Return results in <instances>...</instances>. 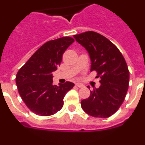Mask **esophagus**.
<instances>
[{"instance_id": "1", "label": "esophagus", "mask_w": 145, "mask_h": 145, "mask_svg": "<svg viewBox=\"0 0 145 145\" xmlns=\"http://www.w3.org/2000/svg\"><path fill=\"white\" fill-rule=\"evenodd\" d=\"M76 86H77V87H79V88H82L84 86V85L82 83H76Z\"/></svg>"}]
</instances>
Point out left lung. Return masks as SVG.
I'll return each mask as SVG.
<instances>
[{"instance_id": "8db88e82", "label": "left lung", "mask_w": 145, "mask_h": 145, "mask_svg": "<svg viewBox=\"0 0 145 145\" xmlns=\"http://www.w3.org/2000/svg\"><path fill=\"white\" fill-rule=\"evenodd\" d=\"M74 37L89 53L90 71H97V77L101 79L99 87L94 88L81 106L94 117H110L118 110L127 92L129 72L125 59L113 43L97 32L86 31Z\"/></svg>"}]
</instances>
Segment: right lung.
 Listing matches in <instances>:
<instances>
[{
  "label": "right lung",
  "instance_id": "obj_1",
  "mask_svg": "<svg viewBox=\"0 0 145 145\" xmlns=\"http://www.w3.org/2000/svg\"><path fill=\"white\" fill-rule=\"evenodd\" d=\"M74 41L71 37L49 40L40 47L18 71L16 82L21 99L28 109L40 116H50L61 110L63 98L74 84L53 85L52 72L57 69L63 54Z\"/></svg>",
  "mask_w": 145,
  "mask_h": 145
}]
</instances>
